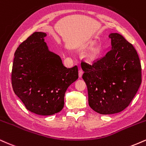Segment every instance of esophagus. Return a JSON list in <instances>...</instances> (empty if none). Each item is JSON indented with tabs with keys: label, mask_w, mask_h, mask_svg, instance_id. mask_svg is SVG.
<instances>
[{
	"label": "esophagus",
	"mask_w": 146,
	"mask_h": 146,
	"mask_svg": "<svg viewBox=\"0 0 146 146\" xmlns=\"http://www.w3.org/2000/svg\"><path fill=\"white\" fill-rule=\"evenodd\" d=\"M83 70L82 69H80L79 70H78V76H79V77L80 78V77L82 76V75H83Z\"/></svg>",
	"instance_id": "esophagus-1"
}]
</instances>
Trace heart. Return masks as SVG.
I'll use <instances>...</instances> for the list:
<instances>
[{"label":"heart","instance_id":"b5f03b06","mask_svg":"<svg viewBox=\"0 0 146 146\" xmlns=\"http://www.w3.org/2000/svg\"><path fill=\"white\" fill-rule=\"evenodd\" d=\"M98 54V50L95 49V48L92 49V50H91L90 54H89V57H90V59L94 60L97 57Z\"/></svg>","mask_w":146,"mask_h":146}]
</instances>
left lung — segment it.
I'll return each instance as SVG.
<instances>
[{"instance_id": "8db88e82", "label": "left lung", "mask_w": 146, "mask_h": 146, "mask_svg": "<svg viewBox=\"0 0 146 146\" xmlns=\"http://www.w3.org/2000/svg\"><path fill=\"white\" fill-rule=\"evenodd\" d=\"M111 50L92 64L82 61L89 105L102 115L124 110L141 83V66L136 50L120 34L109 35Z\"/></svg>"}]
</instances>
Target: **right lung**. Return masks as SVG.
Wrapping results in <instances>:
<instances>
[{"instance_id":"right-lung-1","label":"right lung","mask_w":146,"mask_h":146,"mask_svg":"<svg viewBox=\"0 0 146 146\" xmlns=\"http://www.w3.org/2000/svg\"><path fill=\"white\" fill-rule=\"evenodd\" d=\"M46 33L35 32L15 50L11 72L15 95L31 112L50 115L62 110L68 87L78 78L77 66L67 68L48 50Z\"/></svg>"}]
</instances>
